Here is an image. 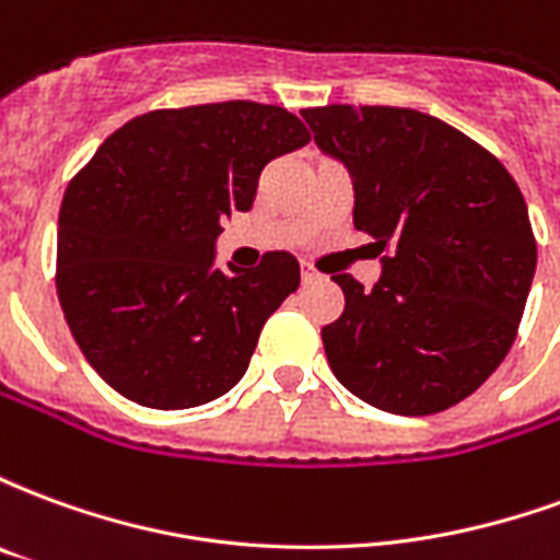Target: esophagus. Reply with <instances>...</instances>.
Returning <instances> with one entry per match:
<instances>
[{"mask_svg": "<svg viewBox=\"0 0 560 560\" xmlns=\"http://www.w3.org/2000/svg\"><path fill=\"white\" fill-rule=\"evenodd\" d=\"M300 276H303V284H312V281L320 279V272H317L312 264H303V269H300Z\"/></svg>", "mask_w": 560, "mask_h": 560, "instance_id": "esophagus-1", "label": "esophagus"}]
</instances>
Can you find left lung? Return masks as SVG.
I'll return each instance as SVG.
<instances>
[{
  "label": "left lung",
  "instance_id": "1",
  "mask_svg": "<svg viewBox=\"0 0 560 560\" xmlns=\"http://www.w3.org/2000/svg\"><path fill=\"white\" fill-rule=\"evenodd\" d=\"M303 119L353 179V224L384 252L372 291L341 272L320 329L357 399L425 417L468 399L516 341L537 240L516 179L477 140L420 110L327 104Z\"/></svg>",
  "mask_w": 560,
  "mask_h": 560
}]
</instances>
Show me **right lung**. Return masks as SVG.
<instances>
[{
    "instance_id": "right-lung-1",
    "label": "right lung",
    "mask_w": 560,
    "mask_h": 560,
    "mask_svg": "<svg viewBox=\"0 0 560 560\" xmlns=\"http://www.w3.org/2000/svg\"><path fill=\"white\" fill-rule=\"evenodd\" d=\"M284 107L257 102L152 110L104 140L59 209L56 293L71 336L126 399L183 411L240 384L300 264L267 252L215 267V236L248 212L269 161L308 143Z\"/></svg>"
}]
</instances>
